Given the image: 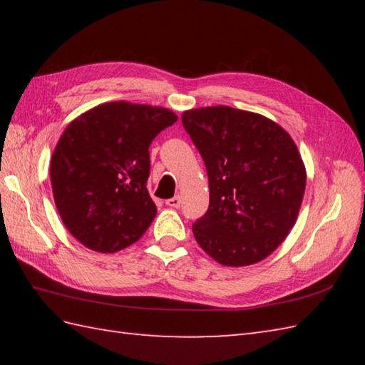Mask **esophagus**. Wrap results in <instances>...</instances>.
<instances>
[{
	"instance_id": "34e87169",
	"label": "esophagus",
	"mask_w": 365,
	"mask_h": 365,
	"mask_svg": "<svg viewBox=\"0 0 365 365\" xmlns=\"http://www.w3.org/2000/svg\"><path fill=\"white\" fill-rule=\"evenodd\" d=\"M180 204H182V200H180V197H178V196L170 197V199L166 200V205L170 207V208H178V207H180Z\"/></svg>"
}]
</instances>
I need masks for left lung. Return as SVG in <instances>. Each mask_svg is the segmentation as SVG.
<instances>
[{
	"label": "left lung",
	"mask_w": 365,
	"mask_h": 365,
	"mask_svg": "<svg viewBox=\"0 0 365 365\" xmlns=\"http://www.w3.org/2000/svg\"><path fill=\"white\" fill-rule=\"evenodd\" d=\"M202 157L210 204L192 224L199 246L226 267L257 263L294 226L306 190V168L287 131L265 115L230 106L182 114Z\"/></svg>",
	"instance_id": "left-lung-1"
}]
</instances>
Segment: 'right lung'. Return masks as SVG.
<instances>
[{
    "label": "right lung",
    "mask_w": 365,
    "mask_h": 365,
    "mask_svg": "<svg viewBox=\"0 0 365 365\" xmlns=\"http://www.w3.org/2000/svg\"><path fill=\"white\" fill-rule=\"evenodd\" d=\"M174 122L166 108L110 102L68 123L50 178L61 220L81 245L111 254L145 234L157 215L147 191L149 147Z\"/></svg>",
    "instance_id": "obj_1"
}]
</instances>
